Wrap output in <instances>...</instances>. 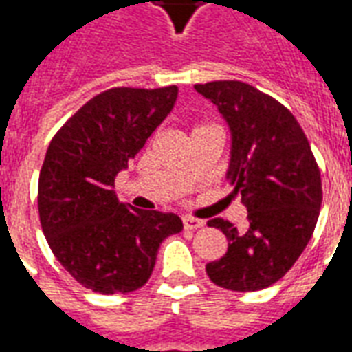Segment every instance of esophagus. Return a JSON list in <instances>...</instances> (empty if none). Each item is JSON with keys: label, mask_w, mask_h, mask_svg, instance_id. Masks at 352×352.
Masks as SVG:
<instances>
[{"label": "esophagus", "mask_w": 352, "mask_h": 352, "mask_svg": "<svg viewBox=\"0 0 352 352\" xmlns=\"http://www.w3.org/2000/svg\"><path fill=\"white\" fill-rule=\"evenodd\" d=\"M204 224H206V222L199 221L196 217H183L184 230H199L204 228Z\"/></svg>", "instance_id": "34e87169"}]
</instances>
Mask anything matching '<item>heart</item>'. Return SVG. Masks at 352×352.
<instances>
[{
    "label": "heart",
    "mask_w": 352,
    "mask_h": 352,
    "mask_svg": "<svg viewBox=\"0 0 352 352\" xmlns=\"http://www.w3.org/2000/svg\"><path fill=\"white\" fill-rule=\"evenodd\" d=\"M198 128H206V126H198ZM198 128H196V130H198Z\"/></svg>",
    "instance_id": "b5f03b06"
}]
</instances>
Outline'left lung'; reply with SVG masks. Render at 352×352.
<instances>
[{"label":"left lung","mask_w":352,"mask_h":352,"mask_svg":"<svg viewBox=\"0 0 352 352\" xmlns=\"http://www.w3.org/2000/svg\"><path fill=\"white\" fill-rule=\"evenodd\" d=\"M232 130L228 179L241 194L249 226L213 219L228 239L222 258L206 265L214 285L236 292L262 290L300 258L317 226L322 183L309 141L283 103L241 80L196 85Z\"/></svg>","instance_id":"1"}]
</instances>
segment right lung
Returning <instances> with one entry per match:
<instances>
[{"label":"right lung","instance_id":"add662e5","mask_svg":"<svg viewBox=\"0 0 352 352\" xmlns=\"http://www.w3.org/2000/svg\"><path fill=\"white\" fill-rule=\"evenodd\" d=\"M177 87L109 88L56 131L39 173L37 207L50 251L73 279L100 294L145 285L158 247L179 234L175 213L118 204L115 177L173 109Z\"/></svg>","mask_w":352,"mask_h":352}]
</instances>
